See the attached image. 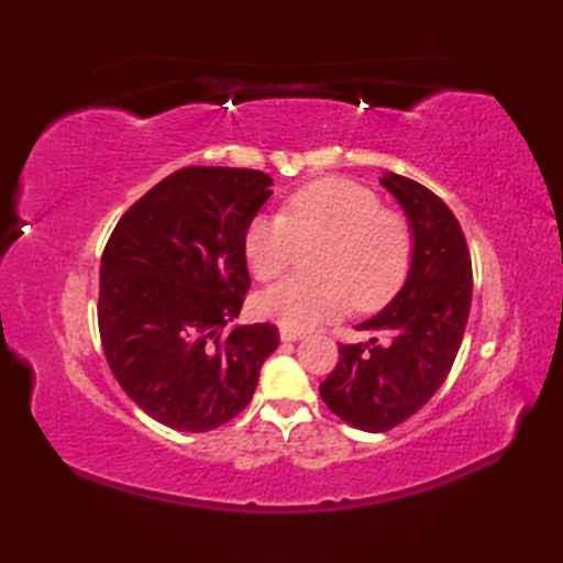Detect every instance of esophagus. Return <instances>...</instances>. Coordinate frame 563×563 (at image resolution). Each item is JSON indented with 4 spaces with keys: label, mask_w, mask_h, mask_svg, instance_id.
<instances>
[{
    "label": "esophagus",
    "mask_w": 563,
    "mask_h": 563,
    "mask_svg": "<svg viewBox=\"0 0 563 563\" xmlns=\"http://www.w3.org/2000/svg\"><path fill=\"white\" fill-rule=\"evenodd\" d=\"M305 336L302 331H295V329H285L280 327V341H300Z\"/></svg>",
    "instance_id": "1"
}]
</instances>
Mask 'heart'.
<instances>
[{
  "mask_svg": "<svg viewBox=\"0 0 563 563\" xmlns=\"http://www.w3.org/2000/svg\"><path fill=\"white\" fill-rule=\"evenodd\" d=\"M324 242L314 258L319 278H285L258 295L261 317L305 331L341 314L369 309L399 288L411 261V232L397 212L382 210L375 190L351 178H321L285 200L283 214H258L244 234V256L258 280H271L297 251Z\"/></svg>",
  "mask_w": 563,
  "mask_h": 563,
  "instance_id": "obj_1",
  "label": "heart"
}]
</instances>
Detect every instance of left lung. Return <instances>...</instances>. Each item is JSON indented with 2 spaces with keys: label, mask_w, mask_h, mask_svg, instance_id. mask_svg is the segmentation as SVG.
<instances>
[{
  "label": "left lung",
  "mask_w": 563,
  "mask_h": 563,
  "mask_svg": "<svg viewBox=\"0 0 563 563\" xmlns=\"http://www.w3.org/2000/svg\"><path fill=\"white\" fill-rule=\"evenodd\" d=\"M411 232L409 273L399 292L355 329L365 343H341L339 365L319 394L341 421L365 433L404 423L433 397L457 357L472 305V261L460 222L433 190L385 172Z\"/></svg>",
  "instance_id": "left-lung-1"
}]
</instances>
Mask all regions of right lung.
<instances>
[{
  "label": "right lung",
  "mask_w": 563,
  "mask_h": 563,
  "mask_svg": "<svg viewBox=\"0 0 563 563\" xmlns=\"http://www.w3.org/2000/svg\"><path fill=\"white\" fill-rule=\"evenodd\" d=\"M254 169L186 166L130 208L103 249L99 329L118 385L154 421L202 433L254 397L273 324L222 329L249 290L244 234L271 198Z\"/></svg>",
  "instance_id": "1"
}]
</instances>
